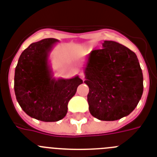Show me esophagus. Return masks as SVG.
Instances as JSON below:
<instances>
[{"instance_id": "esophagus-1", "label": "esophagus", "mask_w": 157, "mask_h": 157, "mask_svg": "<svg viewBox=\"0 0 157 157\" xmlns=\"http://www.w3.org/2000/svg\"><path fill=\"white\" fill-rule=\"evenodd\" d=\"M79 75H80V78H81L84 81V79H85V75H84L83 73H80Z\"/></svg>"}]
</instances>
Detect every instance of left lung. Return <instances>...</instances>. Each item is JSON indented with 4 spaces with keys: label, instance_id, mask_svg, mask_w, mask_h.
<instances>
[{
    "label": "left lung",
    "instance_id": "left-lung-1",
    "mask_svg": "<svg viewBox=\"0 0 157 157\" xmlns=\"http://www.w3.org/2000/svg\"><path fill=\"white\" fill-rule=\"evenodd\" d=\"M103 48L90 53L84 81L89 86L90 113L101 121L128 116L143 94V74L134 52L105 40Z\"/></svg>",
    "mask_w": 157,
    "mask_h": 157
}]
</instances>
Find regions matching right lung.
Listing matches in <instances>:
<instances>
[{
    "mask_svg": "<svg viewBox=\"0 0 157 157\" xmlns=\"http://www.w3.org/2000/svg\"><path fill=\"white\" fill-rule=\"evenodd\" d=\"M56 39H44L30 44L21 53L15 70L14 90L19 105L37 120L58 121L67 113V104L83 82L52 78L48 55Z\"/></svg>",
    "mask_w": 157,
    "mask_h": 157,
    "instance_id": "right-lung-1",
    "label": "right lung"
}]
</instances>
